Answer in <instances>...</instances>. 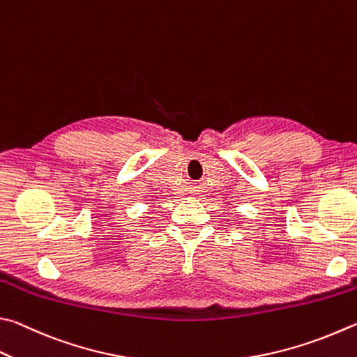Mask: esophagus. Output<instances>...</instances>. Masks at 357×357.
<instances>
[{"instance_id":"esophagus-1","label":"esophagus","mask_w":357,"mask_h":357,"mask_svg":"<svg viewBox=\"0 0 357 357\" xmlns=\"http://www.w3.org/2000/svg\"><path fill=\"white\" fill-rule=\"evenodd\" d=\"M195 192H198V190H192V193H195Z\"/></svg>"}]
</instances>
